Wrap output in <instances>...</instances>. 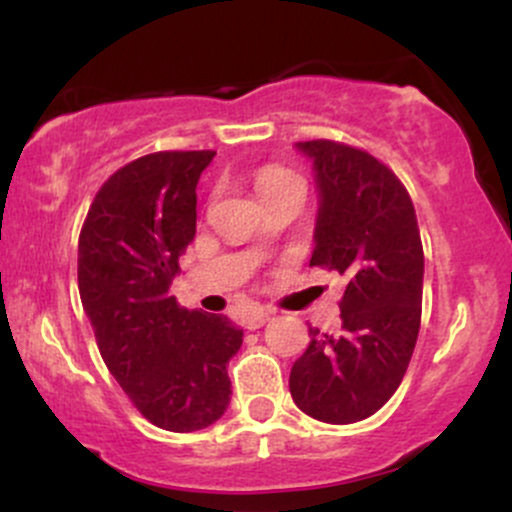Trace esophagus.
Here are the masks:
<instances>
[{
	"mask_svg": "<svg viewBox=\"0 0 512 512\" xmlns=\"http://www.w3.org/2000/svg\"><path fill=\"white\" fill-rule=\"evenodd\" d=\"M269 320H272V315H269L267 310L257 308V310H252L248 317H245V327H248V330H260V327L267 325Z\"/></svg>",
	"mask_w": 512,
	"mask_h": 512,
	"instance_id": "34e87169",
	"label": "esophagus"
}]
</instances>
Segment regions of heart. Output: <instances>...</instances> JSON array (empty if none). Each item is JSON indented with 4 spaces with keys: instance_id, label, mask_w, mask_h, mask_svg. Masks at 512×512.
<instances>
[{
    "instance_id": "heart-1",
    "label": "heart",
    "mask_w": 512,
    "mask_h": 512,
    "mask_svg": "<svg viewBox=\"0 0 512 512\" xmlns=\"http://www.w3.org/2000/svg\"><path fill=\"white\" fill-rule=\"evenodd\" d=\"M291 182H301V178H298L296 173H291V170H286V168H262L260 173L255 175V190L262 199V197L272 195V192L279 190V187L291 185Z\"/></svg>"
}]
</instances>
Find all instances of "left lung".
<instances>
[{
    "instance_id": "left-lung-1",
    "label": "left lung",
    "mask_w": 512,
    "mask_h": 512,
    "mask_svg": "<svg viewBox=\"0 0 512 512\" xmlns=\"http://www.w3.org/2000/svg\"><path fill=\"white\" fill-rule=\"evenodd\" d=\"M296 151L317 187L313 267L346 279L342 332L310 327L291 368L296 407L325 424L368 419L395 395L421 325L424 248L409 192L390 168L354 146L315 139Z\"/></svg>"
}]
</instances>
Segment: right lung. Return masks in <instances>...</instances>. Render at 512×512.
Instances as JSON below:
<instances>
[{
    "instance_id": "add662e5",
    "label": "right lung",
    "mask_w": 512,
    "mask_h": 512,
    "mask_svg": "<svg viewBox=\"0 0 512 512\" xmlns=\"http://www.w3.org/2000/svg\"><path fill=\"white\" fill-rule=\"evenodd\" d=\"M216 151H161L98 190L79 236V293L113 378L151 424L190 433L231 402L243 330L170 296L197 231V182Z\"/></svg>"
}]
</instances>
